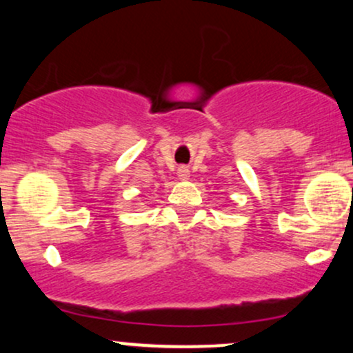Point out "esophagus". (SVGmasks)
I'll list each match as a JSON object with an SVG mask.
<instances>
[{
	"instance_id": "esophagus-1",
	"label": "esophagus",
	"mask_w": 353,
	"mask_h": 353,
	"mask_svg": "<svg viewBox=\"0 0 353 353\" xmlns=\"http://www.w3.org/2000/svg\"><path fill=\"white\" fill-rule=\"evenodd\" d=\"M188 175H190L188 168H186V167H180V168H178V176H180L181 180H185V178H188Z\"/></svg>"
}]
</instances>
